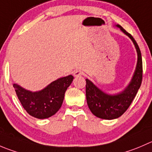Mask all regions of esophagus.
Returning <instances> with one entry per match:
<instances>
[{
    "mask_svg": "<svg viewBox=\"0 0 152 152\" xmlns=\"http://www.w3.org/2000/svg\"><path fill=\"white\" fill-rule=\"evenodd\" d=\"M82 74V72L80 70H79V69L75 70L74 71H73V76H74L75 77H79V76H81Z\"/></svg>",
    "mask_w": 152,
    "mask_h": 152,
    "instance_id": "obj_1",
    "label": "esophagus"
}]
</instances>
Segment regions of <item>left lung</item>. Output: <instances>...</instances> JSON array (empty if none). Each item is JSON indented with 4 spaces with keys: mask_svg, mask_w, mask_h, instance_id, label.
Instances as JSON below:
<instances>
[{
    "mask_svg": "<svg viewBox=\"0 0 152 152\" xmlns=\"http://www.w3.org/2000/svg\"><path fill=\"white\" fill-rule=\"evenodd\" d=\"M116 26L129 37L134 45L137 53V62L129 85L117 94H107L86 79V99L88 107L94 115L103 120H113L123 115L132 104L142 82V61L139 46L132 35L120 25L117 24Z\"/></svg>",
    "mask_w": 152,
    "mask_h": 152,
    "instance_id": "left-lung-1",
    "label": "left lung"
}]
</instances>
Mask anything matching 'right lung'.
<instances>
[{
  "label": "right lung",
  "instance_id": "add662e5",
  "mask_svg": "<svg viewBox=\"0 0 152 152\" xmlns=\"http://www.w3.org/2000/svg\"><path fill=\"white\" fill-rule=\"evenodd\" d=\"M73 80L72 75L59 78L39 91H31L13 84L16 94L23 108L37 119L52 117L60 109L64 94Z\"/></svg>",
  "mask_w": 152,
  "mask_h": 152
}]
</instances>
